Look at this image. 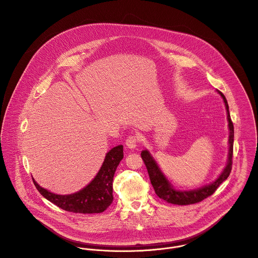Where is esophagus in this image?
<instances>
[{"label":"esophagus","instance_id":"1","mask_svg":"<svg viewBox=\"0 0 258 258\" xmlns=\"http://www.w3.org/2000/svg\"><path fill=\"white\" fill-rule=\"evenodd\" d=\"M138 141H139V137L138 136H129L127 139H126V146L129 148V149H135L137 146H138Z\"/></svg>","mask_w":258,"mask_h":258}]
</instances>
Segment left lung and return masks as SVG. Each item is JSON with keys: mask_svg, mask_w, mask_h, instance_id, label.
<instances>
[{"mask_svg": "<svg viewBox=\"0 0 258 258\" xmlns=\"http://www.w3.org/2000/svg\"><path fill=\"white\" fill-rule=\"evenodd\" d=\"M217 93L221 96V98L224 102V105H225L229 136H228V155H227L226 164H225L223 170L214 181H212L211 183L204 185L202 187L196 188V189H190V190L177 189L173 186L170 180L161 170L159 164L157 163V161L155 160L153 155L150 153V151L145 149V150H142V152H141V157L146 165L147 171H148L149 177H150V181L155 190V193L157 194V196H159L161 199L167 201L168 203L178 204V205H188V204H194V203L200 202L203 199L207 198L208 196L212 195L215 192V190L218 188V186L224 180H226L230 174L231 167H232L234 128H233V124L230 119L229 107H228L227 100L221 92L217 91Z\"/></svg>", "mask_w": 258, "mask_h": 258, "instance_id": "1", "label": "left lung"}]
</instances>
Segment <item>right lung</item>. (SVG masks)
I'll use <instances>...</instances> for the list:
<instances>
[{
  "mask_svg": "<svg viewBox=\"0 0 258 258\" xmlns=\"http://www.w3.org/2000/svg\"><path fill=\"white\" fill-rule=\"evenodd\" d=\"M123 145H118L106 153L104 162L92 181L72 194H56L41 187L33 178L38 191L58 207L74 213H101L113 201V177L122 160Z\"/></svg>",
  "mask_w": 258,
  "mask_h": 258,
  "instance_id": "1",
  "label": "right lung"
}]
</instances>
